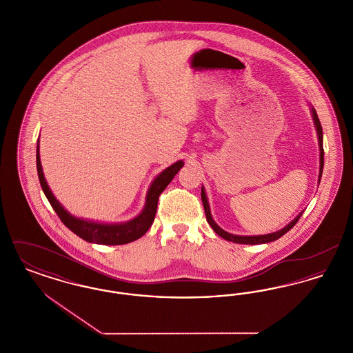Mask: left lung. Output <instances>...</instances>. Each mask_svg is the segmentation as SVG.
Returning a JSON list of instances; mask_svg holds the SVG:
<instances>
[{
    "label": "left lung",
    "instance_id": "8db88e82",
    "mask_svg": "<svg viewBox=\"0 0 353 353\" xmlns=\"http://www.w3.org/2000/svg\"><path fill=\"white\" fill-rule=\"evenodd\" d=\"M311 107V115H312V120H314V124H315V130H316V134H318V140H319V151H320V167H319V179H318V184H320V180H321V174H323V167H324V150H323V130H321V124H320L319 118H318V114L315 111V108L310 104ZM319 186V185H318ZM201 200L203 203V209H205V214H206V221L208 223L212 226V229L219 235L222 236L223 239L226 241H230V242H234V243H241V245H261V243H269L272 241H276L278 238H281L282 235H285L288 230H291L295 223L299 221L302 213H299L295 219H292L288 225H285L283 229L278 230V232H274V233H269V234L262 235H236L232 234V233H228L225 232L223 229H221L219 225L216 223V221L212 217V213H210V206H209V201H208V197H206V193H205V188H201Z\"/></svg>",
    "mask_w": 353,
    "mask_h": 353
}]
</instances>
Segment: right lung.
Wrapping results in <instances>:
<instances>
[{"instance_id":"add662e5","label":"right lung","mask_w":353,"mask_h":353,"mask_svg":"<svg viewBox=\"0 0 353 353\" xmlns=\"http://www.w3.org/2000/svg\"><path fill=\"white\" fill-rule=\"evenodd\" d=\"M183 167H184V161L179 160L154 177V180L152 181L148 188L144 208L134 219L125 221V222L107 223V222L75 217L63 208V205L61 202L55 199V196L51 192L50 186L48 185V181L45 179L43 170H42L41 157H39V139L37 141L38 179H39V183H41L46 199L50 202V205L55 210V213L58 214V217L68 226V229L90 243H99V245H108V246L125 245V243L134 242L136 239L141 238L148 232V229L153 223L156 210H157L159 196L161 194V192L168 186L169 183L173 180V177L179 173V170Z\"/></svg>"}]
</instances>
